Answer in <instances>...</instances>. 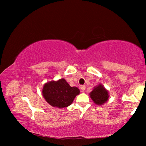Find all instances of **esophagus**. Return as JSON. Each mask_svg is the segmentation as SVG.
<instances>
[{
	"instance_id": "obj_1",
	"label": "esophagus",
	"mask_w": 146,
	"mask_h": 146,
	"mask_svg": "<svg viewBox=\"0 0 146 146\" xmlns=\"http://www.w3.org/2000/svg\"><path fill=\"white\" fill-rule=\"evenodd\" d=\"M80 90H82V91H84L86 90V86H80Z\"/></svg>"
}]
</instances>
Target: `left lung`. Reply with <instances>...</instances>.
I'll return each mask as SVG.
<instances>
[{"label":"left lung","instance_id":"1","mask_svg":"<svg viewBox=\"0 0 146 146\" xmlns=\"http://www.w3.org/2000/svg\"><path fill=\"white\" fill-rule=\"evenodd\" d=\"M90 95L94 103L98 106L102 105L109 99L108 91L102 84L95 86L90 93Z\"/></svg>","mask_w":146,"mask_h":146}]
</instances>
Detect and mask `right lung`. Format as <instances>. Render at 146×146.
<instances>
[{
  "label": "right lung",
  "instance_id": "add662e5",
  "mask_svg": "<svg viewBox=\"0 0 146 146\" xmlns=\"http://www.w3.org/2000/svg\"><path fill=\"white\" fill-rule=\"evenodd\" d=\"M42 95L44 99L53 107L64 108L72 104L80 90L76 87H71L64 78L57 81H50L43 86Z\"/></svg>",
  "mask_w": 146,
  "mask_h": 146
}]
</instances>
